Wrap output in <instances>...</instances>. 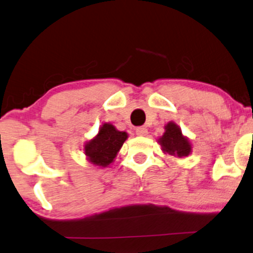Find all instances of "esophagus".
Segmentation results:
<instances>
[{"instance_id":"34e87169","label":"esophagus","mask_w":253,"mask_h":253,"mask_svg":"<svg viewBox=\"0 0 253 253\" xmlns=\"http://www.w3.org/2000/svg\"><path fill=\"white\" fill-rule=\"evenodd\" d=\"M135 133H137L138 135H146L148 134V129H146L144 126H140L135 128Z\"/></svg>"}]
</instances>
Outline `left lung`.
<instances>
[{"mask_svg":"<svg viewBox=\"0 0 253 253\" xmlns=\"http://www.w3.org/2000/svg\"><path fill=\"white\" fill-rule=\"evenodd\" d=\"M165 128L166 132L158 139L163 151L173 156H188L191 152V144L182 135L179 127L174 122H169Z\"/></svg>","mask_w":253,"mask_h":253,"instance_id":"obj_1","label":"left lung"}]
</instances>
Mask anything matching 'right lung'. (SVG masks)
I'll return each instance as SVG.
<instances>
[{
    "label": "right lung",
    "mask_w": 253,
    "mask_h": 253,
    "mask_svg": "<svg viewBox=\"0 0 253 253\" xmlns=\"http://www.w3.org/2000/svg\"><path fill=\"white\" fill-rule=\"evenodd\" d=\"M126 139V132L118 131L110 124H104L96 138L85 145V155L93 165L107 167L116 157Z\"/></svg>",
    "instance_id": "add662e5"
}]
</instances>
